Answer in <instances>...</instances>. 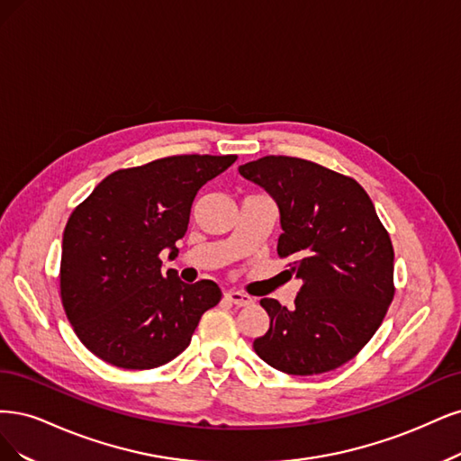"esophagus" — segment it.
<instances>
[{"instance_id": "obj_1", "label": "esophagus", "mask_w": 461, "mask_h": 461, "mask_svg": "<svg viewBox=\"0 0 461 461\" xmlns=\"http://www.w3.org/2000/svg\"><path fill=\"white\" fill-rule=\"evenodd\" d=\"M226 299H228L231 304H235V306H249V304L252 303L250 296L245 294V293H241V291H228V293H226Z\"/></svg>"}]
</instances>
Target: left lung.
<instances>
[{"label":"left lung","mask_w":461,"mask_h":461,"mask_svg":"<svg viewBox=\"0 0 461 461\" xmlns=\"http://www.w3.org/2000/svg\"><path fill=\"white\" fill-rule=\"evenodd\" d=\"M279 206V258L303 285L294 308L262 299L270 330L252 348L289 375L337 369L375 335L394 299V250L375 206L350 176L268 155L240 167Z\"/></svg>","instance_id":"left-lung-1"}]
</instances>
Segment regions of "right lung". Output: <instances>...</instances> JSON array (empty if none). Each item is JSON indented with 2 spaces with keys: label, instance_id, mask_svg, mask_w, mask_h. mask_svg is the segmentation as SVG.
<instances>
[{
  "label": "right lung",
  "instance_id": "1",
  "mask_svg": "<svg viewBox=\"0 0 461 461\" xmlns=\"http://www.w3.org/2000/svg\"><path fill=\"white\" fill-rule=\"evenodd\" d=\"M237 155H174L122 168L72 211L59 289L82 345L124 369H153L182 354L201 316L221 299L211 279L187 285L160 272V252L187 231L197 191Z\"/></svg>",
  "mask_w": 461,
  "mask_h": 461
}]
</instances>
